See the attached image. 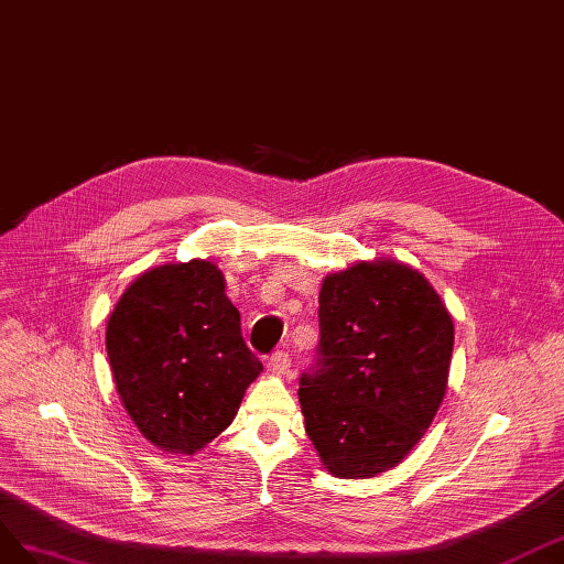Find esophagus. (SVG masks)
<instances>
[{
  "instance_id": "34e87169",
  "label": "esophagus",
  "mask_w": 564,
  "mask_h": 564,
  "mask_svg": "<svg viewBox=\"0 0 564 564\" xmlns=\"http://www.w3.org/2000/svg\"><path fill=\"white\" fill-rule=\"evenodd\" d=\"M267 371L271 376H279V378L291 373V354H288V351H273L271 357H269V361H267Z\"/></svg>"
}]
</instances>
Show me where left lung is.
I'll return each mask as SVG.
<instances>
[{
    "instance_id": "8db88e82",
    "label": "left lung",
    "mask_w": 564,
    "mask_h": 564,
    "mask_svg": "<svg viewBox=\"0 0 564 564\" xmlns=\"http://www.w3.org/2000/svg\"><path fill=\"white\" fill-rule=\"evenodd\" d=\"M318 359L300 406L326 470L366 479L394 468L437 415L454 318L421 271L390 260L328 273L318 293Z\"/></svg>"
}]
</instances>
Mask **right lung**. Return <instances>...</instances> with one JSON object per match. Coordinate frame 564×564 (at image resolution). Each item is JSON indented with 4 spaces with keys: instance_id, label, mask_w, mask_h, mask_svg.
<instances>
[{
    "instance_id": "1",
    "label": "right lung",
    "mask_w": 564,
    "mask_h": 564,
    "mask_svg": "<svg viewBox=\"0 0 564 564\" xmlns=\"http://www.w3.org/2000/svg\"><path fill=\"white\" fill-rule=\"evenodd\" d=\"M122 406L153 446L193 456L231 425L262 364L210 260L143 271L106 326Z\"/></svg>"
}]
</instances>
